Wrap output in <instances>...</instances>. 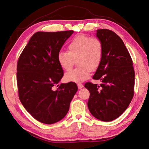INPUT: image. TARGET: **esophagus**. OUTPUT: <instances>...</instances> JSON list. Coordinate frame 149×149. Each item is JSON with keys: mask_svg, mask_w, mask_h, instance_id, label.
<instances>
[{"mask_svg": "<svg viewBox=\"0 0 149 149\" xmlns=\"http://www.w3.org/2000/svg\"><path fill=\"white\" fill-rule=\"evenodd\" d=\"M77 86H78V88H79V89H81V88L84 87V85L81 84H78Z\"/></svg>", "mask_w": 149, "mask_h": 149, "instance_id": "obj_1", "label": "esophagus"}]
</instances>
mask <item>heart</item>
Masks as SVG:
<instances>
[{
	"mask_svg": "<svg viewBox=\"0 0 149 149\" xmlns=\"http://www.w3.org/2000/svg\"><path fill=\"white\" fill-rule=\"evenodd\" d=\"M67 50L60 51L57 55V62L61 68L70 70L75 59L79 66L65 74L64 79L67 82H84L90 77L91 70H95L99 66L102 59V44L97 37L77 35L70 40Z\"/></svg>",
	"mask_w": 149,
	"mask_h": 149,
	"instance_id": "obj_1",
	"label": "heart"
}]
</instances>
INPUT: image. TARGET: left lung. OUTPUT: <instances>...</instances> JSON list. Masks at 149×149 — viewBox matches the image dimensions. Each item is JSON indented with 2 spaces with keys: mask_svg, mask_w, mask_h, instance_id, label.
<instances>
[{
  "mask_svg": "<svg viewBox=\"0 0 149 149\" xmlns=\"http://www.w3.org/2000/svg\"><path fill=\"white\" fill-rule=\"evenodd\" d=\"M102 42V59L93 77L100 85L87 82L88 108L93 116L103 122L116 119L127 109L134 95L135 72L129 52L122 39L109 29H97Z\"/></svg>",
  "mask_w": 149,
  "mask_h": 149,
  "instance_id": "left-lung-1",
  "label": "left lung"
}]
</instances>
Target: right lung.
I'll return each instance as SVG.
<instances>
[{"label":"right lung","mask_w":149,"mask_h":149,"mask_svg":"<svg viewBox=\"0 0 149 149\" xmlns=\"http://www.w3.org/2000/svg\"><path fill=\"white\" fill-rule=\"evenodd\" d=\"M74 31L35 33L24 48L17 64V84L20 101L35 119L45 124L65 117L77 91L74 82L61 84L64 71L57 55Z\"/></svg>","instance_id":"1"}]
</instances>
